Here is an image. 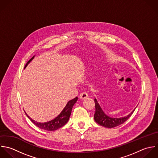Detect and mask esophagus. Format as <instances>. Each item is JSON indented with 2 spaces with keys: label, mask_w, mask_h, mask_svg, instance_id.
Segmentation results:
<instances>
[{
  "label": "esophagus",
  "mask_w": 158,
  "mask_h": 158,
  "mask_svg": "<svg viewBox=\"0 0 158 158\" xmlns=\"http://www.w3.org/2000/svg\"><path fill=\"white\" fill-rule=\"evenodd\" d=\"M88 97V94L86 93V92H82L79 95V98L81 100H84V99H85Z\"/></svg>",
  "instance_id": "34e87169"
}]
</instances>
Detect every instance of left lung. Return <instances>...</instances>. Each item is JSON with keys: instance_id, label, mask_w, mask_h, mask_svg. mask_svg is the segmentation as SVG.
I'll return each instance as SVG.
<instances>
[{"instance_id": "8db88e82", "label": "left lung", "mask_w": 158, "mask_h": 158, "mask_svg": "<svg viewBox=\"0 0 158 158\" xmlns=\"http://www.w3.org/2000/svg\"><path fill=\"white\" fill-rule=\"evenodd\" d=\"M94 100H95V113L94 114L95 121L98 124H100V126H103L105 127H107V128H113L125 123L131 116V115L134 112L135 108H137L136 107L127 116L120 118H114L106 115L104 113V111L102 110L97 99L95 98Z\"/></svg>"}]
</instances>
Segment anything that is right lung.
Here are the masks:
<instances>
[{"instance_id": "obj_1", "label": "right lung", "mask_w": 158, "mask_h": 158, "mask_svg": "<svg viewBox=\"0 0 158 158\" xmlns=\"http://www.w3.org/2000/svg\"><path fill=\"white\" fill-rule=\"evenodd\" d=\"M34 56L27 61V63H26V64L24 66V68L34 59ZM77 100V97H76L74 99L69 101L68 102V103L66 104V105L65 106V107L64 108V109L63 110V111L60 113V114L57 117H56L55 119H53L48 122H46L44 123H38V122L35 121L34 120L31 119L26 114V112H25V113H26V115L27 116V118L32 122V123H34L37 127H39L40 129L46 130L48 131H56V130L61 128L63 126H64L68 123V121L69 119L73 107L74 105L76 103Z\"/></svg>"}]
</instances>
